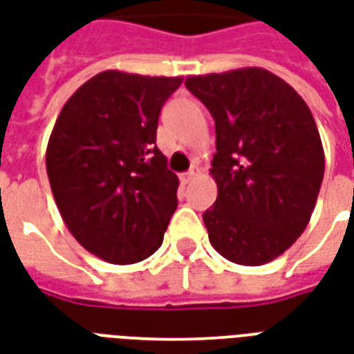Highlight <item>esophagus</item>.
Instances as JSON below:
<instances>
[{"mask_svg": "<svg viewBox=\"0 0 354 354\" xmlns=\"http://www.w3.org/2000/svg\"><path fill=\"white\" fill-rule=\"evenodd\" d=\"M198 172H201V169H198V167H193L189 172L182 174V182H184V184H189V182H193V180L198 176Z\"/></svg>", "mask_w": 354, "mask_h": 354, "instance_id": "obj_1", "label": "esophagus"}]
</instances>
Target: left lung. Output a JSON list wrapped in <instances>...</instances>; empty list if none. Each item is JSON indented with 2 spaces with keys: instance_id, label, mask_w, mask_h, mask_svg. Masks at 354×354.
I'll return each instance as SVG.
<instances>
[{
  "instance_id": "left-lung-1",
  "label": "left lung",
  "mask_w": 354,
  "mask_h": 354,
  "mask_svg": "<svg viewBox=\"0 0 354 354\" xmlns=\"http://www.w3.org/2000/svg\"><path fill=\"white\" fill-rule=\"evenodd\" d=\"M216 122L214 208L203 214L214 250L261 266L289 250L310 223L324 151L310 106L261 67L185 78Z\"/></svg>"
}]
</instances>
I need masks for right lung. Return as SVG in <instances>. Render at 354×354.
<instances>
[{
	"instance_id": "add662e5",
	"label": "right lung",
	"mask_w": 354,
	"mask_h": 354,
	"mask_svg": "<svg viewBox=\"0 0 354 354\" xmlns=\"http://www.w3.org/2000/svg\"><path fill=\"white\" fill-rule=\"evenodd\" d=\"M182 77L103 71L57 116L46 172L64 223L112 264L148 259L178 206V176L157 150V120Z\"/></svg>"
}]
</instances>
